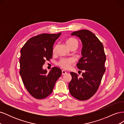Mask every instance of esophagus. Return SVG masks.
<instances>
[{
  "label": "esophagus",
  "instance_id": "34e87169",
  "mask_svg": "<svg viewBox=\"0 0 124 124\" xmlns=\"http://www.w3.org/2000/svg\"><path fill=\"white\" fill-rule=\"evenodd\" d=\"M62 75H64L66 73V71L65 70H62Z\"/></svg>",
  "mask_w": 124,
  "mask_h": 124
}]
</instances>
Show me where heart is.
<instances>
[{
    "instance_id": "heart-1",
    "label": "heart",
    "mask_w": 124,
    "mask_h": 124,
    "mask_svg": "<svg viewBox=\"0 0 124 124\" xmlns=\"http://www.w3.org/2000/svg\"><path fill=\"white\" fill-rule=\"evenodd\" d=\"M78 41L74 38H70L68 40H67L66 41V44L70 48L72 46H76L78 47ZM56 47H57V46H55L53 47V52H55L56 50ZM73 62V60L72 58H68L65 59L63 58L62 59L58 62V64L60 66H61L62 68L64 69H68L70 67V65L71 63Z\"/></svg>"
}]
</instances>
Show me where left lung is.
Returning <instances> with one entry per match:
<instances>
[{"instance_id":"obj_1","label":"left lung","mask_w":124,"mask_h":124,"mask_svg":"<svg viewBox=\"0 0 124 124\" xmlns=\"http://www.w3.org/2000/svg\"><path fill=\"white\" fill-rule=\"evenodd\" d=\"M82 43V57L77 63L78 68L84 71L82 77L73 72L70 74L72 79L68 86L70 94L79 100L88 99L98 89L102 76L106 71L104 63L106 56L104 47L98 38L88 30H80L71 33Z\"/></svg>"}]
</instances>
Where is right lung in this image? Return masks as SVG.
<instances>
[{"label": "right lung", "instance_id": "add662e5", "mask_svg": "<svg viewBox=\"0 0 124 124\" xmlns=\"http://www.w3.org/2000/svg\"><path fill=\"white\" fill-rule=\"evenodd\" d=\"M61 35V32L42 33L33 37L21 50L20 74L26 89L35 98L41 99L50 95L62 75L57 67L52 68L48 73L43 69L46 60L52 58L53 45Z\"/></svg>", "mask_w": 124, "mask_h": 124}]
</instances>
